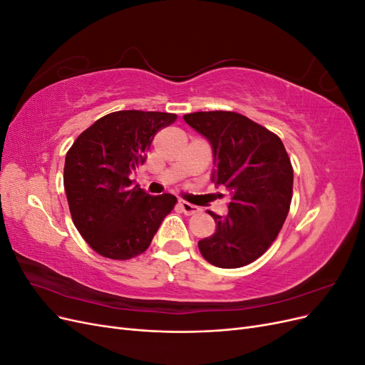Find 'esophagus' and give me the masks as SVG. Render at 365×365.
I'll use <instances>...</instances> for the list:
<instances>
[{
	"instance_id": "1",
	"label": "esophagus",
	"mask_w": 365,
	"mask_h": 365,
	"mask_svg": "<svg viewBox=\"0 0 365 365\" xmlns=\"http://www.w3.org/2000/svg\"><path fill=\"white\" fill-rule=\"evenodd\" d=\"M180 208H181V212L184 215H187V216H190V215H195V213L200 212V208H197L196 205L189 204V202H185V201H180Z\"/></svg>"
}]
</instances>
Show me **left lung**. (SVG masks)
I'll return each mask as SVG.
<instances>
[{"label":"left lung","mask_w":365,"mask_h":365,"mask_svg":"<svg viewBox=\"0 0 365 365\" xmlns=\"http://www.w3.org/2000/svg\"><path fill=\"white\" fill-rule=\"evenodd\" d=\"M210 143L212 181L230 193L228 213H210L215 233L197 242L217 268H240L259 259L280 233L292 200L294 170L282 140L245 115L208 111L184 115Z\"/></svg>","instance_id":"left-lung-1"}]
</instances>
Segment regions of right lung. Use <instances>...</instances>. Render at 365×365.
Listing matches in <instances>:
<instances>
[{
    "label": "right lung",
    "mask_w": 365,
    "mask_h": 365,
    "mask_svg": "<svg viewBox=\"0 0 365 365\" xmlns=\"http://www.w3.org/2000/svg\"><path fill=\"white\" fill-rule=\"evenodd\" d=\"M175 120L169 113H111L83 130L65 157L73 222L101 256L128 260L146 251L175 207L173 195L150 196L129 178L145 164L157 132Z\"/></svg>",
    "instance_id": "1"
}]
</instances>
